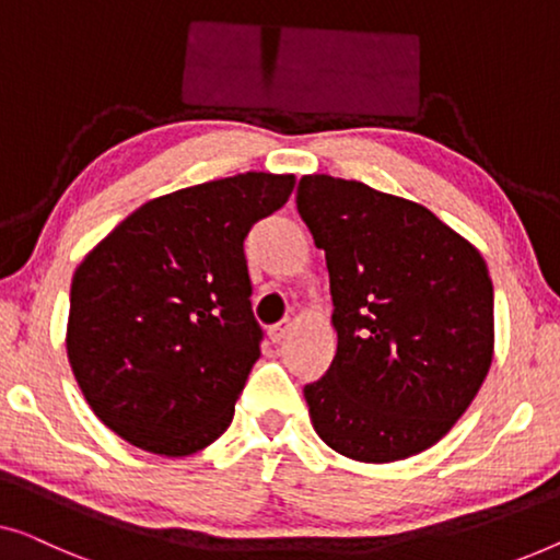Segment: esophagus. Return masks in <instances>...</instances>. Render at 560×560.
Listing matches in <instances>:
<instances>
[{
  "label": "esophagus",
  "mask_w": 560,
  "mask_h": 560,
  "mask_svg": "<svg viewBox=\"0 0 560 560\" xmlns=\"http://www.w3.org/2000/svg\"><path fill=\"white\" fill-rule=\"evenodd\" d=\"M290 330H293V320L285 318V320L275 323V326L270 328V340H272V343H280V340H285Z\"/></svg>",
  "instance_id": "obj_1"
}]
</instances>
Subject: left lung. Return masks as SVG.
<instances>
[{
	"label": "left lung",
	"mask_w": 560,
	"mask_h": 560,
	"mask_svg": "<svg viewBox=\"0 0 560 560\" xmlns=\"http://www.w3.org/2000/svg\"><path fill=\"white\" fill-rule=\"evenodd\" d=\"M298 214L326 253L338 348L303 394L315 432L359 462L440 442L492 363V280L482 255L409 199L303 176Z\"/></svg>",
	"instance_id": "1"
}]
</instances>
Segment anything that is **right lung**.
Returning a JSON list of instances; mask_svg holds the SVG:
<instances>
[{"instance_id": "1", "label": "right lung", "mask_w": 560, "mask_h": 560, "mask_svg": "<svg viewBox=\"0 0 560 560\" xmlns=\"http://www.w3.org/2000/svg\"><path fill=\"white\" fill-rule=\"evenodd\" d=\"M293 174L247 172L159 197L72 275L68 359L105 427L153 455L220 440L260 359L245 240Z\"/></svg>"}]
</instances>
